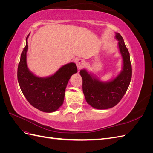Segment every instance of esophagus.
<instances>
[{
  "instance_id": "1",
  "label": "esophagus",
  "mask_w": 153,
  "mask_h": 153,
  "mask_svg": "<svg viewBox=\"0 0 153 153\" xmlns=\"http://www.w3.org/2000/svg\"><path fill=\"white\" fill-rule=\"evenodd\" d=\"M76 64L77 68L79 69L83 68L85 66V61H84V60H82V59H78V60H76Z\"/></svg>"
}]
</instances>
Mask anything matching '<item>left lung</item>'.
Instances as JSON below:
<instances>
[{
    "label": "left lung",
    "mask_w": 153,
    "mask_h": 153,
    "mask_svg": "<svg viewBox=\"0 0 153 153\" xmlns=\"http://www.w3.org/2000/svg\"><path fill=\"white\" fill-rule=\"evenodd\" d=\"M115 38L119 41L118 48L123 59L122 70L116 76L104 82L85 69L80 71L85 100L96 109L105 110L116 105L126 93L131 79L132 69L128 50L121 34L115 32Z\"/></svg>",
    "instance_id": "obj_1"
}]
</instances>
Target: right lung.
<instances>
[{
	"instance_id": "1",
	"label": "right lung",
	"mask_w": 153,
	"mask_h": 153,
	"mask_svg": "<svg viewBox=\"0 0 153 153\" xmlns=\"http://www.w3.org/2000/svg\"><path fill=\"white\" fill-rule=\"evenodd\" d=\"M28 38L18 67V81L21 91L29 103L42 112L51 113L62 105L69 78L77 73L76 64L70 62L60 68L53 75L39 77L29 70L27 63Z\"/></svg>"
}]
</instances>
